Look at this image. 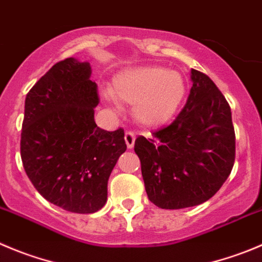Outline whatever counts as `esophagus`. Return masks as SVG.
Listing matches in <instances>:
<instances>
[{"label":"esophagus","instance_id":"34e87169","mask_svg":"<svg viewBox=\"0 0 262 262\" xmlns=\"http://www.w3.org/2000/svg\"><path fill=\"white\" fill-rule=\"evenodd\" d=\"M135 134L131 133V131H127L126 134H124V141H126V145L128 149H133L134 145H135Z\"/></svg>","mask_w":262,"mask_h":262}]
</instances>
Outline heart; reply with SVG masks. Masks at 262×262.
Wrapping results in <instances>:
<instances>
[{
	"mask_svg": "<svg viewBox=\"0 0 262 262\" xmlns=\"http://www.w3.org/2000/svg\"><path fill=\"white\" fill-rule=\"evenodd\" d=\"M111 92L117 100L134 105V118L151 128L175 117L185 99L186 83L180 72L146 66L119 73Z\"/></svg>",
	"mask_w": 262,
	"mask_h": 262,
	"instance_id": "heart-1",
	"label": "heart"
}]
</instances>
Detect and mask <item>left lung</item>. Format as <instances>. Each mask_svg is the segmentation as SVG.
<instances>
[{
    "label": "left lung",
    "mask_w": 262,
    "mask_h": 262,
    "mask_svg": "<svg viewBox=\"0 0 262 262\" xmlns=\"http://www.w3.org/2000/svg\"><path fill=\"white\" fill-rule=\"evenodd\" d=\"M190 79V94L175 121L135 141L149 201L164 210L208 201L229 178L235 159L228 101L206 74L191 69Z\"/></svg>",
    "instance_id": "8db88e82"
}]
</instances>
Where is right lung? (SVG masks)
<instances>
[{
  "label": "right lung",
  "instance_id": "1",
  "mask_svg": "<svg viewBox=\"0 0 262 262\" xmlns=\"http://www.w3.org/2000/svg\"><path fill=\"white\" fill-rule=\"evenodd\" d=\"M89 61L55 64L26 98L20 154L24 170L50 203L94 213L108 198V180L126 151L122 128L104 131L94 119L99 98Z\"/></svg>",
  "mask_w": 262,
  "mask_h": 262
}]
</instances>
